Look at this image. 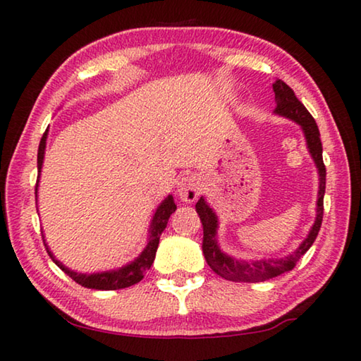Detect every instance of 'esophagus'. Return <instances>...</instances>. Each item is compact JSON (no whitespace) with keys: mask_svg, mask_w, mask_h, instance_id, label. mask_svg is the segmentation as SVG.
Segmentation results:
<instances>
[{"mask_svg":"<svg viewBox=\"0 0 361 361\" xmlns=\"http://www.w3.org/2000/svg\"><path fill=\"white\" fill-rule=\"evenodd\" d=\"M200 189H202V183H200L199 176L195 175H188L178 181V195L183 202L186 204L195 202V199L200 194Z\"/></svg>","mask_w":361,"mask_h":361,"instance_id":"34e87169","label":"esophagus"}]
</instances>
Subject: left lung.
I'll use <instances>...</instances> for the list:
<instances>
[{
    "label": "left lung",
    "instance_id": "1",
    "mask_svg": "<svg viewBox=\"0 0 361 361\" xmlns=\"http://www.w3.org/2000/svg\"><path fill=\"white\" fill-rule=\"evenodd\" d=\"M274 92H276V114L283 116L295 121L298 126H301L304 132L305 142H307V148L310 156H312L317 169H319L320 175V186H319V199H317V218L315 223L310 229L309 235L305 237L304 242L299 245L291 255L285 256L282 259H259V261H240L235 258H231L229 255L223 253L218 247L216 242V229H218V216L215 215L209 205H207L205 199L200 197L199 202L195 204V212L199 213L200 221H202L204 228V240H202V252L207 259V264L212 267L213 272H216L219 277L231 282H264L272 277H277L280 274H285L291 271L296 266V262L301 259V256L312 247L315 242L319 231L322 228L323 219V195H325V185H326V169L323 164V148L320 132L317 127V122L312 118L305 106L298 100V97L293 92V89L288 84H285L282 79H277L272 84Z\"/></svg>",
    "mask_w": 361,
    "mask_h": 361
}]
</instances>
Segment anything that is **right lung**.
Here are the masks:
<instances>
[{"instance_id": "add662e5", "label": "right lung", "mask_w": 361, "mask_h": 361, "mask_svg": "<svg viewBox=\"0 0 361 361\" xmlns=\"http://www.w3.org/2000/svg\"><path fill=\"white\" fill-rule=\"evenodd\" d=\"M46 138H47V130L42 135L41 142H39V148H38V173H41V167H42V161H44V149H46ZM38 183H39V175H38V181H36L35 186V195L38 197ZM176 210V205L173 202L172 195H169L162 200V204L157 207V210L152 216L151 221V228H149V239H148V245L145 247L142 255L138 256L137 259H133L130 264L122 266L116 271H106V272H97V274H78L75 271H70L68 267H65L62 262L56 259V256L52 255L51 250H46L49 256H51L52 261L62 269V271L70 276L76 283L81 286H85V288H92V290H121V288H127V286H132L138 283L140 280L145 277L146 271H149V267L152 262H154L156 258V252L159 247V239H161V234L164 229L167 228L169 218L172 213Z\"/></svg>"}]
</instances>
